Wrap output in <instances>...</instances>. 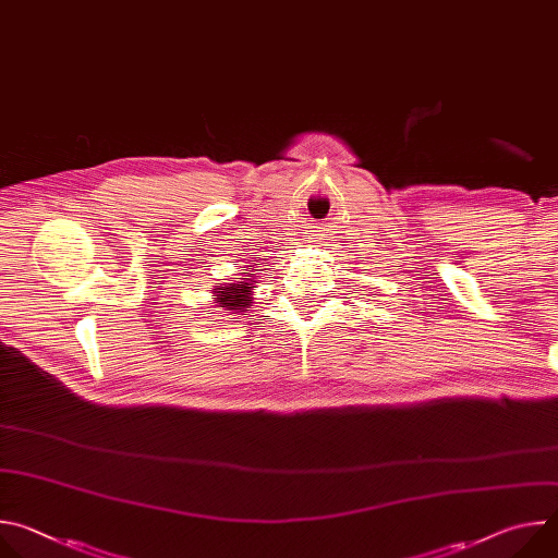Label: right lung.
Masks as SVG:
<instances>
[{
	"label": "right lung",
	"mask_w": 558,
	"mask_h": 558,
	"mask_svg": "<svg viewBox=\"0 0 558 558\" xmlns=\"http://www.w3.org/2000/svg\"><path fill=\"white\" fill-rule=\"evenodd\" d=\"M243 280H245V278H243ZM250 284H252V282L245 280L243 284H227V287H220V289L216 291L218 304L225 306L227 311H235V308L250 306V291H252Z\"/></svg>",
	"instance_id": "add662e5"
}]
</instances>
